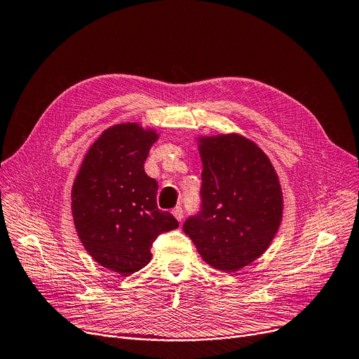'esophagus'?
<instances>
[{"label":"esophagus","instance_id":"esophagus-1","mask_svg":"<svg viewBox=\"0 0 359 359\" xmlns=\"http://www.w3.org/2000/svg\"><path fill=\"white\" fill-rule=\"evenodd\" d=\"M172 215L175 216V219L177 220H182V217H184V210H182V208H180V206H177V208H174L172 209Z\"/></svg>","mask_w":359,"mask_h":359}]
</instances>
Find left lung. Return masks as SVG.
Returning <instances> with one entry per match:
<instances>
[{
  "label": "left lung",
  "instance_id": "8db88e82",
  "mask_svg": "<svg viewBox=\"0 0 359 359\" xmlns=\"http://www.w3.org/2000/svg\"><path fill=\"white\" fill-rule=\"evenodd\" d=\"M201 210L185 220L201 259L233 273L269 248L283 213V196L266 153L240 134L198 137Z\"/></svg>",
  "mask_w": 359,
  "mask_h": 359
}]
</instances>
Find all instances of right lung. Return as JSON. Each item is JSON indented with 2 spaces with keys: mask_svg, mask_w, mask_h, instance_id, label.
<instances>
[{
  "mask_svg": "<svg viewBox=\"0 0 359 359\" xmlns=\"http://www.w3.org/2000/svg\"><path fill=\"white\" fill-rule=\"evenodd\" d=\"M155 130L116 124L84 156L72 189L74 226L83 247L102 267L121 276L143 269L151 244L178 220L158 209V182L144 172Z\"/></svg>",
  "mask_w": 359,
  "mask_h": 359,
  "instance_id": "1",
  "label": "right lung"
}]
</instances>
